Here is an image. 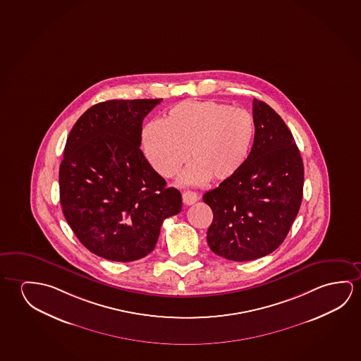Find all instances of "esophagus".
Here are the masks:
<instances>
[{"label": "esophagus", "mask_w": 361, "mask_h": 361, "mask_svg": "<svg viewBox=\"0 0 361 361\" xmlns=\"http://www.w3.org/2000/svg\"><path fill=\"white\" fill-rule=\"evenodd\" d=\"M197 199H199L197 195L191 192V191H185L183 194V201L185 205H192L197 201Z\"/></svg>", "instance_id": "esophagus-1"}]
</instances>
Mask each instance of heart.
<instances>
[{
	"label": "heart",
	"instance_id": "b5f03b06",
	"mask_svg": "<svg viewBox=\"0 0 361 361\" xmlns=\"http://www.w3.org/2000/svg\"><path fill=\"white\" fill-rule=\"evenodd\" d=\"M249 112L216 101H183L171 107L160 123L142 133V147L151 166L171 178L183 164H192L181 183L200 185L212 178L226 181L239 173L255 140Z\"/></svg>",
	"mask_w": 361,
	"mask_h": 361
}]
</instances>
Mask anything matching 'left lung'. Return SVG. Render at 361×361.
<instances>
[{
  "instance_id": "obj_1",
  "label": "left lung",
  "mask_w": 361,
  "mask_h": 361,
  "mask_svg": "<svg viewBox=\"0 0 361 361\" xmlns=\"http://www.w3.org/2000/svg\"><path fill=\"white\" fill-rule=\"evenodd\" d=\"M252 117L255 140L244 167L202 196L214 214L207 244L228 260H255L278 249L302 200L304 165L293 133L264 101L254 99Z\"/></svg>"
}]
</instances>
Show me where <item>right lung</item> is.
Returning <instances> with one entry per match:
<instances>
[{"label": "right lung", "mask_w": 361, "mask_h": 361, "mask_svg": "<svg viewBox=\"0 0 361 361\" xmlns=\"http://www.w3.org/2000/svg\"><path fill=\"white\" fill-rule=\"evenodd\" d=\"M155 100H110L73 125L60 165L67 224L94 255L139 260L155 249L162 222L181 211L180 191L166 188L141 145L142 121Z\"/></svg>", "instance_id": "obj_1"}]
</instances>
